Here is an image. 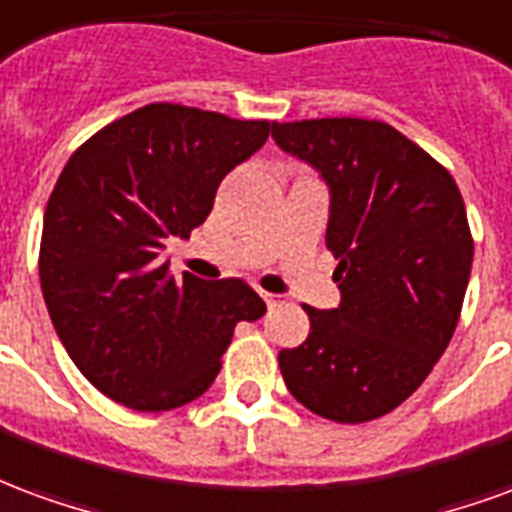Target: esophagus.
<instances>
[{
    "label": "esophagus",
    "instance_id": "obj_1",
    "mask_svg": "<svg viewBox=\"0 0 512 512\" xmlns=\"http://www.w3.org/2000/svg\"><path fill=\"white\" fill-rule=\"evenodd\" d=\"M259 294H261V300L267 302V305H278V302H283L281 294H270V292H264V289H259Z\"/></svg>",
    "mask_w": 512,
    "mask_h": 512
}]
</instances>
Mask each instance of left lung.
<instances>
[{"label": "left lung", "mask_w": 512, "mask_h": 512, "mask_svg": "<svg viewBox=\"0 0 512 512\" xmlns=\"http://www.w3.org/2000/svg\"><path fill=\"white\" fill-rule=\"evenodd\" d=\"M272 138L330 185L327 248L341 305H302L311 333L278 354L305 409L335 423L393 412L453 338L475 242L450 171L387 122H272Z\"/></svg>", "instance_id": "1"}]
</instances>
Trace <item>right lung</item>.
Returning a JSON list of instances; mask_svg holds the SVG:
<instances>
[{
  "instance_id": "obj_1",
  "label": "right lung",
  "mask_w": 512,
  "mask_h": 512,
  "mask_svg": "<svg viewBox=\"0 0 512 512\" xmlns=\"http://www.w3.org/2000/svg\"><path fill=\"white\" fill-rule=\"evenodd\" d=\"M267 136V119L149 103L65 163L43 218L40 286L70 360L111 401L190 404L215 382L237 322L267 311L240 278H174L163 261L166 240H188L220 179Z\"/></svg>"
}]
</instances>
